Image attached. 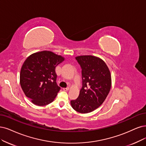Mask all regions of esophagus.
Returning a JSON list of instances; mask_svg holds the SVG:
<instances>
[{"instance_id":"esophagus-1","label":"esophagus","mask_w":146,"mask_h":146,"mask_svg":"<svg viewBox=\"0 0 146 146\" xmlns=\"http://www.w3.org/2000/svg\"><path fill=\"white\" fill-rule=\"evenodd\" d=\"M63 90H64V91H68V90H69V87H67V88H63Z\"/></svg>"}]
</instances>
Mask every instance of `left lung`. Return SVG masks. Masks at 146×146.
Wrapping results in <instances>:
<instances>
[{
    "mask_svg": "<svg viewBox=\"0 0 146 146\" xmlns=\"http://www.w3.org/2000/svg\"><path fill=\"white\" fill-rule=\"evenodd\" d=\"M75 58L82 69V87L78 98L70 104L75 111L85 114L98 108L106 99L111 87V73L99 58L84 55Z\"/></svg>",
    "mask_w": 146,
    "mask_h": 146,
    "instance_id": "obj_1",
    "label": "left lung"
}]
</instances>
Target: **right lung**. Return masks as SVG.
<instances>
[{"label": "right lung", "instance_id": "1", "mask_svg": "<svg viewBox=\"0 0 146 146\" xmlns=\"http://www.w3.org/2000/svg\"><path fill=\"white\" fill-rule=\"evenodd\" d=\"M64 60L50 51L32 54L21 68L20 82L27 98L38 106L50 104L61 88L56 83L55 68Z\"/></svg>", "mask_w": 146, "mask_h": 146}]
</instances>
